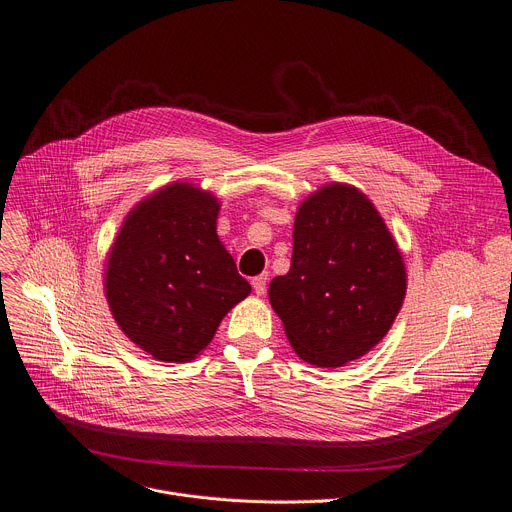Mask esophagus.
Instances as JSON below:
<instances>
[{
    "label": "esophagus",
    "instance_id": "1",
    "mask_svg": "<svg viewBox=\"0 0 512 512\" xmlns=\"http://www.w3.org/2000/svg\"><path fill=\"white\" fill-rule=\"evenodd\" d=\"M253 290H255V294L257 296H263L265 294V290H267V275L265 273H261V275H257V277H253Z\"/></svg>",
    "mask_w": 512,
    "mask_h": 512
}]
</instances>
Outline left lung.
Returning a JSON list of instances; mask_svg holds the SVG:
<instances>
[{"instance_id":"1","label":"left lung","mask_w":512,"mask_h":512,"mask_svg":"<svg viewBox=\"0 0 512 512\" xmlns=\"http://www.w3.org/2000/svg\"><path fill=\"white\" fill-rule=\"evenodd\" d=\"M292 265L269 302L300 359L341 367L374 349L396 320L406 269L384 218L353 185L310 194L294 220Z\"/></svg>"}]
</instances>
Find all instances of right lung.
Returning <instances> with one entry per match:
<instances>
[{"label":"right lung","instance_id":"1","mask_svg":"<svg viewBox=\"0 0 512 512\" xmlns=\"http://www.w3.org/2000/svg\"><path fill=\"white\" fill-rule=\"evenodd\" d=\"M218 198L175 181L138 202L108 253L106 300L122 333L159 361H192L251 294L216 235Z\"/></svg>","mask_w":512,"mask_h":512}]
</instances>
